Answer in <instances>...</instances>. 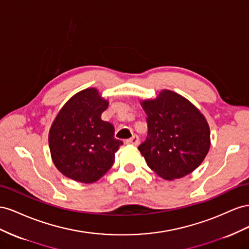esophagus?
<instances>
[{
	"mask_svg": "<svg viewBox=\"0 0 249 249\" xmlns=\"http://www.w3.org/2000/svg\"><path fill=\"white\" fill-rule=\"evenodd\" d=\"M125 143L128 144V145H138V143H139V137L138 136H132L130 139L126 140Z\"/></svg>",
	"mask_w": 249,
	"mask_h": 249,
	"instance_id": "1",
	"label": "esophagus"
}]
</instances>
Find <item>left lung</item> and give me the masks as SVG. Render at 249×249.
I'll return each instance as SVG.
<instances>
[{
	"mask_svg": "<svg viewBox=\"0 0 249 249\" xmlns=\"http://www.w3.org/2000/svg\"><path fill=\"white\" fill-rule=\"evenodd\" d=\"M148 132L138 149L151 170L165 179L193 172L210 149L207 120L180 95L165 89L143 102Z\"/></svg>",
	"mask_w": 249,
	"mask_h": 249,
	"instance_id": "1",
	"label": "left lung"
}]
</instances>
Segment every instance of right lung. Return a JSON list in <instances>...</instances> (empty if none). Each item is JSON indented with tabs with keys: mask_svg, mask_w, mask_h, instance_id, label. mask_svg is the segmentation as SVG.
Segmentation results:
<instances>
[{
	"mask_svg": "<svg viewBox=\"0 0 249 249\" xmlns=\"http://www.w3.org/2000/svg\"><path fill=\"white\" fill-rule=\"evenodd\" d=\"M108 102L96 89L76 94L63 106L49 133L54 165L69 178L91 183L108 171L123 142L115 127L101 119Z\"/></svg>",
	"mask_w": 249,
	"mask_h": 249,
	"instance_id": "1",
	"label": "right lung"
}]
</instances>
